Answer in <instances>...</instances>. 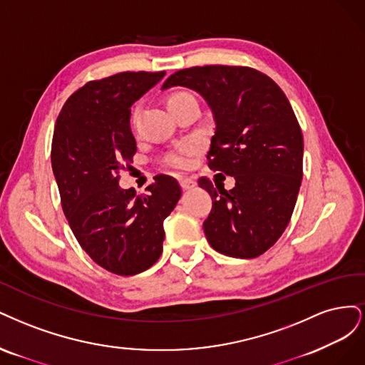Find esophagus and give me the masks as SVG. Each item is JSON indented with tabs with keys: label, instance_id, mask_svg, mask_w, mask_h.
Listing matches in <instances>:
<instances>
[{
	"label": "esophagus",
	"instance_id": "obj_1",
	"mask_svg": "<svg viewBox=\"0 0 365 365\" xmlns=\"http://www.w3.org/2000/svg\"><path fill=\"white\" fill-rule=\"evenodd\" d=\"M197 183L194 179H190V178H182L180 179V186L182 190H191V187H194Z\"/></svg>",
	"mask_w": 365,
	"mask_h": 365
}]
</instances>
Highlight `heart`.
Listing matches in <instances>:
<instances>
[{
	"label": "heart",
	"mask_w": 365,
	"mask_h": 365,
	"mask_svg": "<svg viewBox=\"0 0 365 365\" xmlns=\"http://www.w3.org/2000/svg\"><path fill=\"white\" fill-rule=\"evenodd\" d=\"M190 97H192L190 92H186V91H175V92H173L171 96L168 97V108L170 106H173V104H175V103H179V101H182V100H185V98H190ZM139 112H140V104L138 103V104H135V108H133V110H132V116H130V121H132V124H135L136 121H138V116H139ZM194 144H191V143H186V144H182V145H179L178 148H175L171 155H170V163L171 165H174V167H178V168H183V167H186L187 163H190V160H191V155L194 153Z\"/></svg>",
	"instance_id": "obj_1"
}]
</instances>
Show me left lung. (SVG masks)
Listing matches in <instances>:
<instances>
[{
    "mask_svg": "<svg viewBox=\"0 0 365 365\" xmlns=\"http://www.w3.org/2000/svg\"><path fill=\"white\" fill-rule=\"evenodd\" d=\"M171 86L191 88L207 101L217 124L207 165L235 178L229 191L198 179L212 198L203 222L209 244L232 257L261 256L287 229L303 175V135L287 96L249 66L180 69L162 89Z\"/></svg>",
    "mask_w": 365,
    "mask_h": 365,
    "instance_id": "obj_1",
    "label": "left lung"
}]
</instances>
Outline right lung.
<instances>
[{
	"mask_svg": "<svg viewBox=\"0 0 365 365\" xmlns=\"http://www.w3.org/2000/svg\"><path fill=\"white\" fill-rule=\"evenodd\" d=\"M163 76L124 71L91 80L66 100L54 127L51 167L69 227L93 262L118 276L156 264L163 220L182 195L167 174L156 175L145 195L118 185L136 153L130 106Z\"/></svg>",
	"mask_w": 365,
	"mask_h": 365,
	"instance_id": "add662e5",
	"label": "right lung"
}]
</instances>
